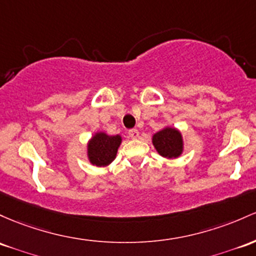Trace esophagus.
Here are the masks:
<instances>
[{
	"mask_svg": "<svg viewBox=\"0 0 256 256\" xmlns=\"http://www.w3.org/2000/svg\"><path fill=\"white\" fill-rule=\"evenodd\" d=\"M138 134H140V132L137 128H131V130L128 131V136H130L132 140L138 138Z\"/></svg>",
	"mask_w": 256,
	"mask_h": 256,
	"instance_id": "34e87169",
	"label": "esophagus"
}]
</instances>
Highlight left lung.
<instances>
[{
    "label": "left lung",
    "instance_id": "8db88e82",
    "mask_svg": "<svg viewBox=\"0 0 256 256\" xmlns=\"http://www.w3.org/2000/svg\"><path fill=\"white\" fill-rule=\"evenodd\" d=\"M153 146L162 156L168 159L178 158L184 152L182 134L175 128H164L153 134Z\"/></svg>",
    "mask_w": 256,
    "mask_h": 256
}]
</instances>
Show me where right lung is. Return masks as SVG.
<instances>
[{
	"label": "right lung",
	"mask_w": 256,
	"mask_h": 256,
	"mask_svg": "<svg viewBox=\"0 0 256 256\" xmlns=\"http://www.w3.org/2000/svg\"><path fill=\"white\" fill-rule=\"evenodd\" d=\"M122 136H109L106 132H97L87 143V156L90 162L96 166H106L115 159Z\"/></svg>",
	"instance_id": "1"
}]
</instances>
